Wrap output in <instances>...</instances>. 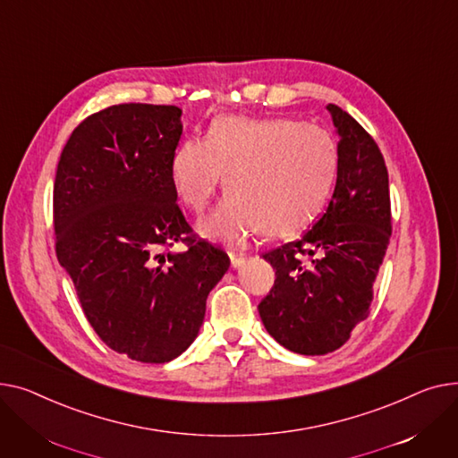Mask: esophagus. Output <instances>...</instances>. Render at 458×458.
Wrapping results in <instances>:
<instances>
[{
	"label": "esophagus",
	"mask_w": 458,
	"mask_h": 458,
	"mask_svg": "<svg viewBox=\"0 0 458 458\" xmlns=\"http://www.w3.org/2000/svg\"><path fill=\"white\" fill-rule=\"evenodd\" d=\"M229 259H231V266L233 267H240L242 264H246V260H248L244 255H234V253H231Z\"/></svg>",
	"instance_id": "34e87169"
}]
</instances>
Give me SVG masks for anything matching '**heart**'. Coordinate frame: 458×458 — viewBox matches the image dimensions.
<instances>
[{
    "mask_svg": "<svg viewBox=\"0 0 458 458\" xmlns=\"http://www.w3.org/2000/svg\"><path fill=\"white\" fill-rule=\"evenodd\" d=\"M338 175L331 132L290 118L222 116L207 139L175 149L170 177L179 199L203 212L218 188L231 192L198 224L205 238L236 246L260 227L290 236L307 227L327 203Z\"/></svg>",
    "mask_w": 458,
    "mask_h": 458,
    "instance_id": "b5f03b06",
    "label": "heart"
}]
</instances>
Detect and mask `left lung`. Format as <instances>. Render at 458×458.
Instances as JSON below:
<instances>
[{"label": "left lung", "mask_w": 458, "mask_h": 458, "mask_svg": "<svg viewBox=\"0 0 458 458\" xmlns=\"http://www.w3.org/2000/svg\"><path fill=\"white\" fill-rule=\"evenodd\" d=\"M326 109L338 134L329 207L301 240L262 255L276 267V283L259 303L260 319L283 347L300 355L335 352L368 318L392 234L388 172L377 144L338 105Z\"/></svg>", "instance_id": "obj_1"}]
</instances>
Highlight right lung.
<instances>
[{"label":"right lung","mask_w":458,"mask_h":458,"mask_svg":"<svg viewBox=\"0 0 458 458\" xmlns=\"http://www.w3.org/2000/svg\"><path fill=\"white\" fill-rule=\"evenodd\" d=\"M174 105H113L68 139L53 188L57 259L98 336L132 360L186 352L229 257L186 224L170 177L182 134ZM184 252H166L175 241Z\"/></svg>","instance_id":"right-lung-1"}]
</instances>
